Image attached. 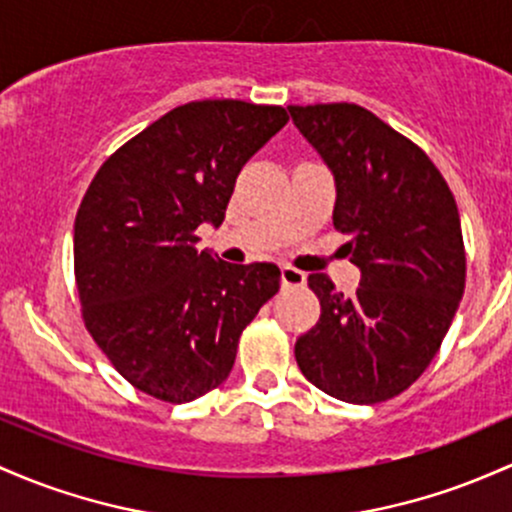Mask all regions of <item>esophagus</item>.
<instances>
[{"label":"esophagus","mask_w":512,"mask_h":512,"mask_svg":"<svg viewBox=\"0 0 512 512\" xmlns=\"http://www.w3.org/2000/svg\"><path fill=\"white\" fill-rule=\"evenodd\" d=\"M306 284V274L294 267H282V286H303Z\"/></svg>","instance_id":"obj_1"}]
</instances>
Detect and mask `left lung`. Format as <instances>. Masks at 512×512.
<instances>
[{"instance_id": "8db88e82", "label": "left lung", "mask_w": 512, "mask_h": 512, "mask_svg": "<svg viewBox=\"0 0 512 512\" xmlns=\"http://www.w3.org/2000/svg\"><path fill=\"white\" fill-rule=\"evenodd\" d=\"M289 114L333 172V226L362 272L355 296L325 274L308 277L320 318L296 340V362L328 396L389 401L428 369L462 301L457 204L430 157L372 111L342 101Z\"/></svg>"}]
</instances>
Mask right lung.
I'll list each match as a JSON object with an SVG mask.
<instances>
[{
  "label": "right lung",
  "mask_w": 512,
  "mask_h": 512,
  "mask_svg": "<svg viewBox=\"0 0 512 512\" xmlns=\"http://www.w3.org/2000/svg\"><path fill=\"white\" fill-rule=\"evenodd\" d=\"M289 121L282 106L189 101L121 145L75 218L82 318L128 384L187 403L228 379L238 340L279 291L272 262L196 250L221 226L240 170Z\"/></svg>",
  "instance_id": "right-lung-1"
}]
</instances>
